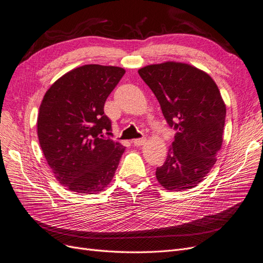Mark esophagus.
<instances>
[{
	"mask_svg": "<svg viewBox=\"0 0 263 263\" xmlns=\"http://www.w3.org/2000/svg\"><path fill=\"white\" fill-rule=\"evenodd\" d=\"M145 138H142V139H136L133 141V144L136 145V146H141V145H143L144 143H145Z\"/></svg>",
	"mask_w": 263,
	"mask_h": 263,
	"instance_id": "obj_1",
	"label": "esophagus"
}]
</instances>
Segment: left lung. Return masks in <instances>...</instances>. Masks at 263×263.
Returning <instances> with one entry per match:
<instances>
[{
    "mask_svg": "<svg viewBox=\"0 0 263 263\" xmlns=\"http://www.w3.org/2000/svg\"><path fill=\"white\" fill-rule=\"evenodd\" d=\"M139 74L176 131L157 181L168 191L191 190L211 172L222 144L226 106L219 89L208 73L183 63L148 65Z\"/></svg>",
    "mask_w": 263,
    "mask_h": 263,
    "instance_id": "8db88e82",
    "label": "left lung"
}]
</instances>
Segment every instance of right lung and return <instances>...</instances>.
<instances>
[{
	"mask_svg": "<svg viewBox=\"0 0 263 263\" xmlns=\"http://www.w3.org/2000/svg\"><path fill=\"white\" fill-rule=\"evenodd\" d=\"M125 70L85 65L56 80L37 119L40 144L57 181L74 194H97L114 178L125 147L112 136L103 107Z\"/></svg>",
	"mask_w": 263,
	"mask_h": 263,
	"instance_id": "right-lung-1",
	"label": "right lung"
}]
</instances>
